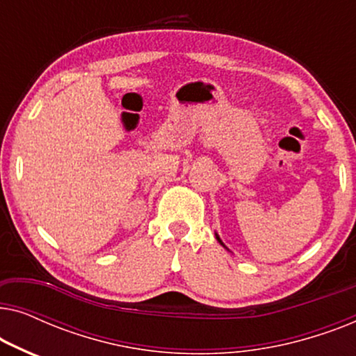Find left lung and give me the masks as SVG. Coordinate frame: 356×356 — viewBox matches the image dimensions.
<instances>
[{"mask_svg": "<svg viewBox=\"0 0 356 356\" xmlns=\"http://www.w3.org/2000/svg\"><path fill=\"white\" fill-rule=\"evenodd\" d=\"M217 240H218V241H220V238H218V236H217ZM220 243H222V241H220ZM222 245H223V243H222Z\"/></svg>", "mask_w": 356, "mask_h": 356, "instance_id": "1", "label": "left lung"}]
</instances>
